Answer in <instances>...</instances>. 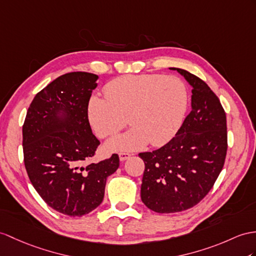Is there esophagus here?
<instances>
[{
    "mask_svg": "<svg viewBox=\"0 0 256 256\" xmlns=\"http://www.w3.org/2000/svg\"><path fill=\"white\" fill-rule=\"evenodd\" d=\"M132 154H130V153H128V152H122V153H120V160H122V162H124V160H128L130 156H132Z\"/></svg>",
    "mask_w": 256,
    "mask_h": 256,
    "instance_id": "34e87169",
    "label": "esophagus"
}]
</instances>
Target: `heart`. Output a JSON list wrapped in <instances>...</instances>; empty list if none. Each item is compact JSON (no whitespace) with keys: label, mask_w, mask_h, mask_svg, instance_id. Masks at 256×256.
<instances>
[{"label":"heart","mask_w":256,"mask_h":256,"mask_svg":"<svg viewBox=\"0 0 256 256\" xmlns=\"http://www.w3.org/2000/svg\"><path fill=\"white\" fill-rule=\"evenodd\" d=\"M188 90L182 79L164 74H129L112 80L105 96H93L88 117L102 138L115 134L128 122L132 128L113 136L110 151H134L151 142L165 144L178 132L188 108Z\"/></svg>","instance_id":"1"}]
</instances>
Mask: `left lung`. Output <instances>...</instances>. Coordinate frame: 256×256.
Returning a JSON list of instances; mask_svg holds the SVG:
<instances>
[{
  "label": "left lung",
  "instance_id": "left-lung-1",
  "mask_svg": "<svg viewBox=\"0 0 256 256\" xmlns=\"http://www.w3.org/2000/svg\"><path fill=\"white\" fill-rule=\"evenodd\" d=\"M192 86L191 112L176 136L144 162L141 200L156 213L191 208L213 188L227 154V120L220 98L202 79L180 68Z\"/></svg>",
  "mask_w": 256,
  "mask_h": 256
}]
</instances>
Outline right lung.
Returning <instances> with one entry per match:
<instances>
[{"label":"right lung","instance_id":"right-lung-1","mask_svg":"<svg viewBox=\"0 0 256 256\" xmlns=\"http://www.w3.org/2000/svg\"><path fill=\"white\" fill-rule=\"evenodd\" d=\"M98 78L84 72L56 78L36 93L22 126L31 184L48 206L72 217L89 214L102 203L106 179L120 166L117 154L82 166L100 144L88 120Z\"/></svg>","mask_w":256,"mask_h":256}]
</instances>
